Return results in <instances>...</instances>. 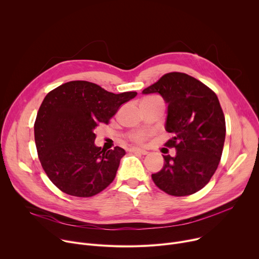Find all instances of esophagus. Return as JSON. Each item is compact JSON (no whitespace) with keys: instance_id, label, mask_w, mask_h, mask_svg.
I'll use <instances>...</instances> for the list:
<instances>
[{"instance_id":"34e87169","label":"esophagus","mask_w":259,"mask_h":259,"mask_svg":"<svg viewBox=\"0 0 259 259\" xmlns=\"http://www.w3.org/2000/svg\"><path fill=\"white\" fill-rule=\"evenodd\" d=\"M129 151H130V152H133V153H140V154H142V155H147V154H148V151L143 150V149H140V148H130Z\"/></svg>"}]
</instances>
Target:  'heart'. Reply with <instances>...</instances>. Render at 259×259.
<instances>
[{
	"mask_svg": "<svg viewBox=\"0 0 259 259\" xmlns=\"http://www.w3.org/2000/svg\"><path fill=\"white\" fill-rule=\"evenodd\" d=\"M148 99H153V98H148ZM148 99H146V100H148ZM150 135H151V133L147 132V131H134V132H131L128 135V137L131 142H133L135 144L143 145L147 142Z\"/></svg>",
	"mask_w": 259,
	"mask_h": 259,
	"instance_id": "1",
	"label": "heart"
}]
</instances>
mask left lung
<instances>
[{
    "instance_id": "obj_1",
    "label": "left lung",
    "mask_w": 259,
    "mask_h": 259,
    "mask_svg": "<svg viewBox=\"0 0 259 259\" xmlns=\"http://www.w3.org/2000/svg\"><path fill=\"white\" fill-rule=\"evenodd\" d=\"M143 94H160L167 103L165 130L173 134L164 146L176 156L162 155L163 167L152 174L164 193L193 195L209 182L221 160L226 123L214 92L184 73H167Z\"/></svg>"
}]
</instances>
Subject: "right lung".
I'll return each mask as SVG.
<instances>
[{"label": "right lung", "instance_id": "right-lung-1", "mask_svg": "<svg viewBox=\"0 0 259 259\" xmlns=\"http://www.w3.org/2000/svg\"><path fill=\"white\" fill-rule=\"evenodd\" d=\"M136 92L113 94L89 81L66 82L44 99L34 123L38 158L61 192L93 197L115 178L125 150L96 147L95 129L108 124Z\"/></svg>", "mask_w": 259, "mask_h": 259}]
</instances>
